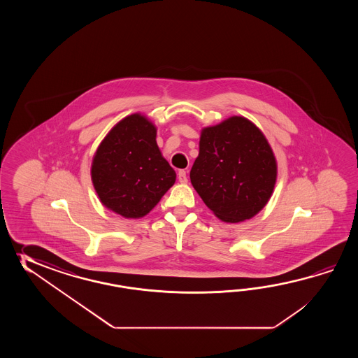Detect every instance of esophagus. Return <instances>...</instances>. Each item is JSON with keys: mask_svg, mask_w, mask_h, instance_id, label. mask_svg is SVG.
<instances>
[{"mask_svg": "<svg viewBox=\"0 0 358 358\" xmlns=\"http://www.w3.org/2000/svg\"><path fill=\"white\" fill-rule=\"evenodd\" d=\"M178 179H179V182H182V184H185V182H188L187 173H185L184 170H180V171L178 173Z\"/></svg>", "mask_w": 358, "mask_h": 358, "instance_id": "esophagus-1", "label": "esophagus"}]
</instances>
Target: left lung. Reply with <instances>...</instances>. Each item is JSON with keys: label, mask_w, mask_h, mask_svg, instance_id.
Instances as JSON below:
<instances>
[{"label": "left lung", "mask_w": 358, "mask_h": 358, "mask_svg": "<svg viewBox=\"0 0 358 358\" xmlns=\"http://www.w3.org/2000/svg\"><path fill=\"white\" fill-rule=\"evenodd\" d=\"M190 182L224 222L248 220L267 205L278 162L265 134L244 116H230L201 130Z\"/></svg>", "instance_id": "8db88e82"}]
</instances>
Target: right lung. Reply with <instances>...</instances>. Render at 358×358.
<instances>
[{
	"label": "right lung",
	"instance_id": "add662e5",
	"mask_svg": "<svg viewBox=\"0 0 358 358\" xmlns=\"http://www.w3.org/2000/svg\"><path fill=\"white\" fill-rule=\"evenodd\" d=\"M157 128L145 115H128L99 143L91 178L101 203L125 219H141L176 180L156 142Z\"/></svg>",
	"mask_w": 358,
	"mask_h": 358
}]
</instances>
